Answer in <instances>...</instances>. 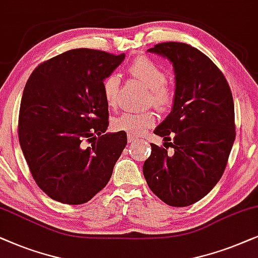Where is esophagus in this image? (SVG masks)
I'll return each mask as SVG.
<instances>
[{"label": "esophagus", "mask_w": 258, "mask_h": 258, "mask_svg": "<svg viewBox=\"0 0 258 258\" xmlns=\"http://www.w3.org/2000/svg\"><path fill=\"white\" fill-rule=\"evenodd\" d=\"M127 139H128V143L130 144H135L137 143V140H138V137L133 136V135H128V137H127Z\"/></svg>", "instance_id": "1"}]
</instances>
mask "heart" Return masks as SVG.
I'll list each match as a JSON object with an SVG mask.
<instances>
[{
    "mask_svg": "<svg viewBox=\"0 0 258 258\" xmlns=\"http://www.w3.org/2000/svg\"><path fill=\"white\" fill-rule=\"evenodd\" d=\"M130 74L139 80L149 92V102L159 109H166L172 104L173 91L166 82V73L159 64L149 57H139L128 68ZM120 79L116 74H112L105 79L102 84L104 97L109 107H116L119 102ZM156 123V114L152 111L132 112L127 111L113 120V127L118 131H123L131 135H142Z\"/></svg>",
    "mask_w": 258,
    "mask_h": 258,
    "instance_id": "heart-1",
    "label": "heart"
}]
</instances>
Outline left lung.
Listing matches in <instances>:
<instances>
[{
    "label": "left lung",
    "instance_id": "left-lung-1",
    "mask_svg": "<svg viewBox=\"0 0 258 258\" xmlns=\"http://www.w3.org/2000/svg\"><path fill=\"white\" fill-rule=\"evenodd\" d=\"M147 51L173 67L172 109L154 130L164 142L172 137L173 151L151 144L143 173L164 203L187 207L205 197L225 170L236 137L232 94L222 72L197 48L164 42Z\"/></svg>",
    "mask_w": 258,
    "mask_h": 258
}]
</instances>
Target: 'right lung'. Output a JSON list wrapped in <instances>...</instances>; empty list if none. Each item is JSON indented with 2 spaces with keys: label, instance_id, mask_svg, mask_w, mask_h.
<instances>
[{
  "label": "right lung",
  "instance_id": "obj_1",
  "mask_svg": "<svg viewBox=\"0 0 258 258\" xmlns=\"http://www.w3.org/2000/svg\"><path fill=\"white\" fill-rule=\"evenodd\" d=\"M125 54L72 49L37 66L23 89L19 140L36 184L63 204L91 201L107 185L127 144L106 133L108 105L102 84ZM87 139L91 147H85Z\"/></svg>",
  "mask_w": 258,
  "mask_h": 258
}]
</instances>
